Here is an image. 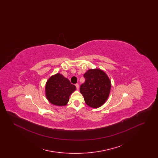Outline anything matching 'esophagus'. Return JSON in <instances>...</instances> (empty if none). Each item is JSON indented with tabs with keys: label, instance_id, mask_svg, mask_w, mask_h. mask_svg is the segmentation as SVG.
<instances>
[{
	"label": "esophagus",
	"instance_id": "obj_1",
	"mask_svg": "<svg viewBox=\"0 0 158 158\" xmlns=\"http://www.w3.org/2000/svg\"><path fill=\"white\" fill-rule=\"evenodd\" d=\"M75 86L76 89H79V85L78 83H76V84H75Z\"/></svg>",
	"mask_w": 158,
	"mask_h": 158
}]
</instances>
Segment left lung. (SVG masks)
Instances as JSON below:
<instances>
[{
    "label": "left lung",
    "instance_id": "obj_1",
    "mask_svg": "<svg viewBox=\"0 0 158 158\" xmlns=\"http://www.w3.org/2000/svg\"><path fill=\"white\" fill-rule=\"evenodd\" d=\"M85 81L81 85L80 92L86 104L98 108L105 103L111 89V82L105 72L99 69H90L85 74Z\"/></svg>",
    "mask_w": 158,
    "mask_h": 158
}]
</instances>
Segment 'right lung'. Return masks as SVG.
<instances>
[{
    "label": "right lung",
    "instance_id": "add662e5",
    "mask_svg": "<svg viewBox=\"0 0 158 158\" xmlns=\"http://www.w3.org/2000/svg\"><path fill=\"white\" fill-rule=\"evenodd\" d=\"M75 89V86L69 79L58 73L52 76L47 82L46 97L54 105H65L69 100V96Z\"/></svg>",
    "mask_w": 158,
    "mask_h": 158
}]
</instances>
